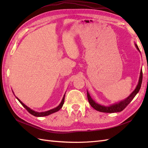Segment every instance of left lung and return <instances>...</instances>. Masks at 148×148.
<instances>
[{
	"instance_id": "obj_1",
	"label": "left lung",
	"mask_w": 148,
	"mask_h": 148,
	"mask_svg": "<svg viewBox=\"0 0 148 148\" xmlns=\"http://www.w3.org/2000/svg\"><path fill=\"white\" fill-rule=\"evenodd\" d=\"M136 47L137 48V50L140 52V50L138 48L137 45L136 44H135ZM143 81V71L141 69L140 72V77L139 79V82H138L137 86H136V88L134 90V92L132 93L130 95L128 96L127 99H125L123 100H121V101L119 102V103H114V104H112L109 106H102L99 103H96L94 100L92 99V97H90L88 92L87 91V97L88 100V102L91 106L93 108L95 109V110L100 112H109V113H112V112H121L129 104L130 102L134 99V98L137 95V93L139 92V91L140 88L141 84H142Z\"/></svg>"
}]
</instances>
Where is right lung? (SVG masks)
Segmentation results:
<instances>
[{"mask_svg": "<svg viewBox=\"0 0 148 148\" xmlns=\"http://www.w3.org/2000/svg\"><path fill=\"white\" fill-rule=\"evenodd\" d=\"M16 99L18 100V101L21 103V104L22 106H23L24 107V108L27 110V111L29 112V113H30L31 114H32V115L34 116H37V117H42V116H48V115H49V114H52V113H54V112H55L58 111L59 110L62 108L63 105H64V100H65V95H64V97H63L62 102H60V104H59L57 107H56V108H54V109H51V110H49V111H45V112H36V111H33L32 109H31L30 108H29V107H27L26 105H25L24 103H23V102H22L20 99H19L18 98H17V97H16Z\"/></svg>", "mask_w": 148, "mask_h": 148, "instance_id": "right-lung-1", "label": "right lung"}]
</instances>
